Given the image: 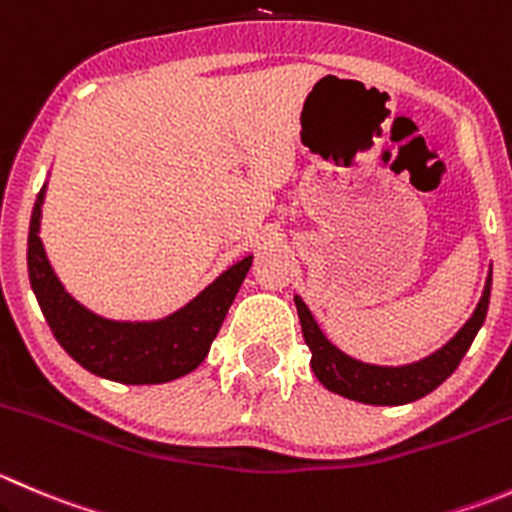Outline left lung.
Masks as SVG:
<instances>
[{"instance_id":"obj_1","label":"left lung","mask_w":512,"mask_h":512,"mask_svg":"<svg viewBox=\"0 0 512 512\" xmlns=\"http://www.w3.org/2000/svg\"><path fill=\"white\" fill-rule=\"evenodd\" d=\"M490 282L493 275L485 280L483 297H480L478 307H475L473 317L465 322L458 330V335L433 352L425 360L413 362V365H400V367H382V365H367V362L355 360V357L345 355L337 350L322 330L317 327L315 317L307 310L300 295H295L297 315H300L302 337H305L307 347L312 352V372L317 380L325 385L332 393L342 395V398L357 400V403L367 405H405L413 400L425 398L433 393L438 385H443L460 360L465 357L468 347L473 345L475 335L483 327L485 315H488V302H490Z\"/></svg>"}]
</instances>
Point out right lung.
<instances>
[{
  "label": "right lung",
  "mask_w": 512,
  "mask_h": 512,
  "mask_svg": "<svg viewBox=\"0 0 512 512\" xmlns=\"http://www.w3.org/2000/svg\"><path fill=\"white\" fill-rule=\"evenodd\" d=\"M44 190L47 187L39 190L29 222V282L44 320L67 355L84 370L124 385H157L195 370L220 332L222 320L252 267V255L222 272L195 300L170 317L152 322L107 320L79 305L49 265L39 237Z\"/></svg>",
  "instance_id": "right-lung-1"
}]
</instances>
